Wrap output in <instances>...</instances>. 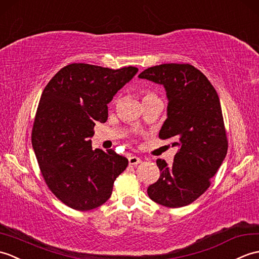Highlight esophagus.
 <instances>
[{"label":"esophagus","instance_id":"obj_1","mask_svg":"<svg viewBox=\"0 0 259 259\" xmlns=\"http://www.w3.org/2000/svg\"><path fill=\"white\" fill-rule=\"evenodd\" d=\"M141 162H142V159L140 157H137V156H131V157H128L130 165L136 166V165H139Z\"/></svg>","mask_w":259,"mask_h":259}]
</instances>
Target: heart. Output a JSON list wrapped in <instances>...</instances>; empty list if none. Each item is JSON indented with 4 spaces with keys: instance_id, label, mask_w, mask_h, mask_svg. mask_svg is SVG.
<instances>
[{
    "instance_id": "heart-1",
    "label": "heart",
    "mask_w": 259,
    "mask_h": 259,
    "mask_svg": "<svg viewBox=\"0 0 259 259\" xmlns=\"http://www.w3.org/2000/svg\"><path fill=\"white\" fill-rule=\"evenodd\" d=\"M155 97H156V96H155L154 94L149 93V92H146L145 95H144V99H143V101H144V100H147V99H155Z\"/></svg>"
}]
</instances>
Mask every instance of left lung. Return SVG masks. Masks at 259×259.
Returning <instances> with one entry per match:
<instances>
[{
    "instance_id": "8db88e82",
    "label": "left lung",
    "mask_w": 259,
    "mask_h": 259,
    "mask_svg": "<svg viewBox=\"0 0 259 259\" xmlns=\"http://www.w3.org/2000/svg\"><path fill=\"white\" fill-rule=\"evenodd\" d=\"M140 78L164 86L167 118L159 139L177 147L173 164L157 159L160 176L147 194L155 203L177 208L193 203L210 185L227 154L220 97L204 74L191 64L168 63L148 67Z\"/></svg>"
}]
</instances>
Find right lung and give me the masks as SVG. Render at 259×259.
<instances>
[{
    "instance_id": "add662e5",
    "label": "right lung",
    "mask_w": 259,
    "mask_h": 259,
    "mask_svg": "<svg viewBox=\"0 0 259 259\" xmlns=\"http://www.w3.org/2000/svg\"><path fill=\"white\" fill-rule=\"evenodd\" d=\"M139 68L119 70L74 63L45 86L34 119L32 146L49 188L77 210L94 209L111 197L128 160L110 149L92 148L96 122L105 123L107 104Z\"/></svg>"
}]
</instances>
